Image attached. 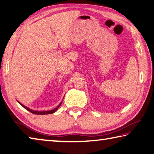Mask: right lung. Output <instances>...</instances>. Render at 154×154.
Returning a JSON list of instances; mask_svg holds the SVG:
<instances>
[{
    "mask_svg": "<svg viewBox=\"0 0 154 154\" xmlns=\"http://www.w3.org/2000/svg\"><path fill=\"white\" fill-rule=\"evenodd\" d=\"M61 103H62V102H61L60 104H59L58 106H57V108H55V109H53V110H48V111H41V112H40V111H35V110H31V109H29V108L24 106V105H23V104H22L21 103H20V104L23 107L25 108V109H26L27 110L30 111V112L33 113V114H52V113L55 112V111H56V110L58 109V108L61 106Z\"/></svg>",
    "mask_w": 154,
    "mask_h": 154,
    "instance_id": "right-lung-1",
    "label": "right lung"
}]
</instances>
